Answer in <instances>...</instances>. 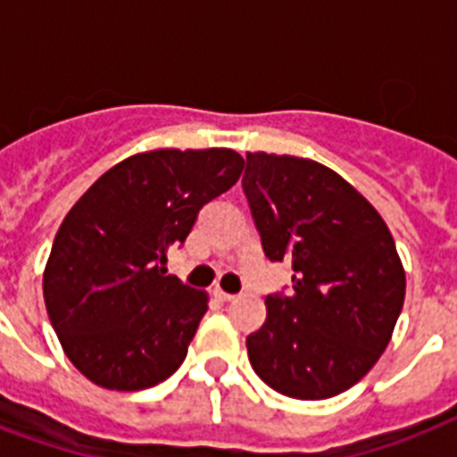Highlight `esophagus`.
Listing matches in <instances>:
<instances>
[{"label": "esophagus", "mask_w": 457, "mask_h": 457, "mask_svg": "<svg viewBox=\"0 0 457 457\" xmlns=\"http://www.w3.org/2000/svg\"><path fill=\"white\" fill-rule=\"evenodd\" d=\"M215 296L222 301V303H229V301H235L237 296L235 294H228V292H222V289H215Z\"/></svg>", "instance_id": "1"}]
</instances>
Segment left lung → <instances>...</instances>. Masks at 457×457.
I'll use <instances>...</instances> for the list:
<instances>
[{
    "label": "left lung",
    "instance_id": "left-lung-1",
    "mask_svg": "<svg viewBox=\"0 0 457 457\" xmlns=\"http://www.w3.org/2000/svg\"><path fill=\"white\" fill-rule=\"evenodd\" d=\"M242 187L265 256L292 265V294H270L263 327L246 337L251 368L285 396H337L379 361L403 308L394 237L361 192L311 158L246 154Z\"/></svg>",
    "mask_w": 457,
    "mask_h": 457
}]
</instances>
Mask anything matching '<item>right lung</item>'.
<instances>
[{"label": "right lung", "mask_w": 457, "mask_h": 457, "mask_svg": "<svg viewBox=\"0 0 457 457\" xmlns=\"http://www.w3.org/2000/svg\"><path fill=\"white\" fill-rule=\"evenodd\" d=\"M242 170L232 149L135 154L68 211L42 287L54 332L89 382L149 389L182 365L208 296L165 275L168 251Z\"/></svg>", "instance_id": "right-lung-1"}]
</instances>
